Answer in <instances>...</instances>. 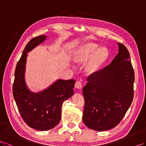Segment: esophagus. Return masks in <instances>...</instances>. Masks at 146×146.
<instances>
[{"mask_svg":"<svg viewBox=\"0 0 146 146\" xmlns=\"http://www.w3.org/2000/svg\"><path fill=\"white\" fill-rule=\"evenodd\" d=\"M83 87V85H82V83L80 81H77L75 83V88L77 89H81Z\"/></svg>","mask_w":146,"mask_h":146,"instance_id":"34e87169","label":"esophagus"}]
</instances>
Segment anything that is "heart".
<instances>
[{"label": "heart", "mask_w": 146, "mask_h": 146, "mask_svg": "<svg viewBox=\"0 0 146 146\" xmlns=\"http://www.w3.org/2000/svg\"><path fill=\"white\" fill-rule=\"evenodd\" d=\"M108 57V52L105 48H100L97 44L89 42L78 47L73 54V60L77 62L89 61L88 68L90 70L98 69L106 60Z\"/></svg>", "instance_id": "obj_1"}]
</instances>
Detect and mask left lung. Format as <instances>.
<instances>
[{
  "mask_svg": "<svg viewBox=\"0 0 146 146\" xmlns=\"http://www.w3.org/2000/svg\"><path fill=\"white\" fill-rule=\"evenodd\" d=\"M118 53L110 64L91 74L83 89V121L98 131L114 128L120 122L133 99L134 72L126 47L117 43Z\"/></svg>",
  "mask_w": 146,
  "mask_h": 146,
  "instance_id": "left-lung-1",
  "label": "left lung"
}]
</instances>
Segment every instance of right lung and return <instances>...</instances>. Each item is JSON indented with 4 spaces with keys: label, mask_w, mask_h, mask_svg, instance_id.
<instances>
[{
    "label": "right lung",
    "mask_w": 146,
    "mask_h": 146,
    "mask_svg": "<svg viewBox=\"0 0 146 146\" xmlns=\"http://www.w3.org/2000/svg\"><path fill=\"white\" fill-rule=\"evenodd\" d=\"M47 39L46 35L35 37L25 46L15 72L13 95L22 118L31 128L48 131L57 126L61 119L62 106L74 94L75 80L58 79L39 92L29 90L25 81L27 53Z\"/></svg>",
    "instance_id": "obj_1"
}]
</instances>
